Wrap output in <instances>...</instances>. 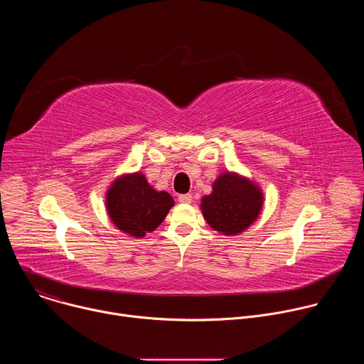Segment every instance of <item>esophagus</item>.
I'll use <instances>...</instances> for the list:
<instances>
[{
    "mask_svg": "<svg viewBox=\"0 0 364 364\" xmlns=\"http://www.w3.org/2000/svg\"><path fill=\"white\" fill-rule=\"evenodd\" d=\"M191 200H193V197H191V194H180L178 196V201L180 203H184V204H188V203H191Z\"/></svg>",
    "mask_w": 364,
    "mask_h": 364,
    "instance_id": "34e87169",
    "label": "esophagus"
}]
</instances>
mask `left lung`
I'll return each mask as SVG.
<instances>
[{
    "instance_id": "left-lung-1",
    "label": "left lung",
    "mask_w": 364,
    "mask_h": 364,
    "mask_svg": "<svg viewBox=\"0 0 364 364\" xmlns=\"http://www.w3.org/2000/svg\"><path fill=\"white\" fill-rule=\"evenodd\" d=\"M264 200L257 183L239 173L225 171L213 181L212 193L201 197L200 209L213 230L236 236L255 223L262 212Z\"/></svg>"
}]
</instances>
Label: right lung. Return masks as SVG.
I'll use <instances>...</instances> for the list:
<instances>
[{
  "label": "right lung",
  "mask_w": 364,
  "mask_h": 364,
  "mask_svg": "<svg viewBox=\"0 0 364 364\" xmlns=\"http://www.w3.org/2000/svg\"><path fill=\"white\" fill-rule=\"evenodd\" d=\"M173 205L174 198L167 191L155 190L139 171L121 174L105 193L111 222L131 237H144L154 232Z\"/></svg>",
  "instance_id": "add662e5"
}]
</instances>
